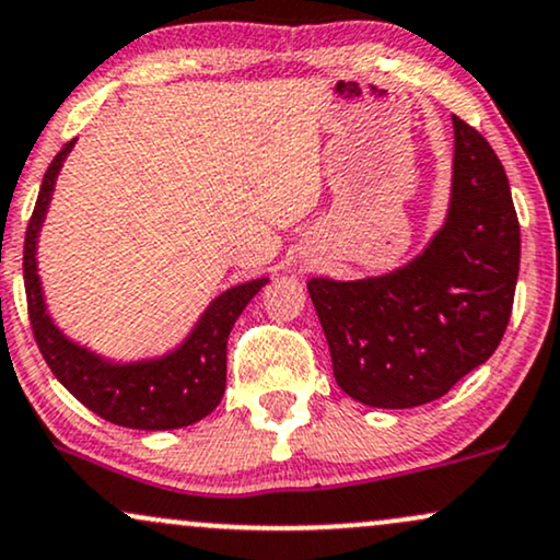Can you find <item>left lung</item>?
Here are the masks:
<instances>
[{"label":"left lung","mask_w":560,"mask_h":560,"mask_svg":"<svg viewBox=\"0 0 560 560\" xmlns=\"http://www.w3.org/2000/svg\"><path fill=\"white\" fill-rule=\"evenodd\" d=\"M518 247L503 164L454 117L446 219L428 245L386 273L307 281L339 388L378 409H412L448 394L501 345Z\"/></svg>","instance_id":"8db88e82"}]
</instances>
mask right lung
<instances>
[{
  "label": "right lung",
  "instance_id": "obj_1",
  "mask_svg": "<svg viewBox=\"0 0 560 560\" xmlns=\"http://www.w3.org/2000/svg\"><path fill=\"white\" fill-rule=\"evenodd\" d=\"M78 138L54 156L44 174L33 208L23 250V279L28 294L33 336L57 381L91 412L119 428L174 430L203 420L219 407L226 388V341L234 323L268 276L229 287L208 302L179 345L140 360H114L70 339L51 318L42 276H38V237L49 213L54 187Z\"/></svg>",
  "mask_w": 560,
  "mask_h": 560
}]
</instances>
